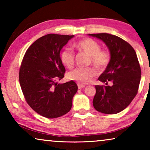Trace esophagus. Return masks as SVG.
<instances>
[{
	"instance_id": "34e87169",
	"label": "esophagus",
	"mask_w": 150,
	"mask_h": 150,
	"mask_svg": "<svg viewBox=\"0 0 150 150\" xmlns=\"http://www.w3.org/2000/svg\"><path fill=\"white\" fill-rule=\"evenodd\" d=\"M77 85H78V88H79V89H83V88L85 87V85H82V84H80V83H78Z\"/></svg>"
}]
</instances>
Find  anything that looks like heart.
Instances as JSON below:
<instances>
[{"label":"heart","mask_w":150,"mask_h":150,"mask_svg":"<svg viewBox=\"0 0 150 150\" xmlns=\"http://www.w3.org/2000/svg\"><path fill=\"white\" fill-rule=\"evenodd\" d=\"M76 47L89 57L88 64L92 65L99 71H102L107 68L111 60L110 52L107 50H101L99 43L91 38H86L78 42ZM61 63L65 67L71 69L74 65L75 54L69 48L63 49L60 53ZM96 75V70L93 67L76 68L67 74V78L75 81L80 84L88 83Z\"/></svg>","instance_id":"1"}]
</instances>
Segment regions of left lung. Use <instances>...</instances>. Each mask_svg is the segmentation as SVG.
Segmentation results:
<instances>
[{
    "label": "left lung",
    "instance_id": "8db88e82",
    "mask_svg": "<svg viewBox=\"0 0 150 150\" xmlns=\"http://www.w3.org/2000/svg\"><path fill=\"white\" fill-rule=\"evenodd\" d=\"M89 35L103 41L111 56L110 64L98 78L105 85L95 86L93 105L102 113H118L131 103L138 93L141 70L136 52L130 44L114 35Z\"/></svg>",
    "mask_w": 150,
    "mask_h": 150
}]
</instances>
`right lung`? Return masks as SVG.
<instances>
[{"mask_svg":"<svg viewBox=\"0 0 150 150\" xmlns=\"http://www.w3.org/2000/svg\"><path fill=\"white\" fill-rule=\"evenodd\" d=\"M74 35L48 34L39 38L27 49L19 70V81L30 107L44 117L53 119L70 110L78 90L75 82L59 84L65 67L60 53Z\"/></svg>","mask_w":150,"mask_h":150,"instance_id":"right-lung-1","label":"right lung"}]
</instances>
